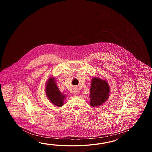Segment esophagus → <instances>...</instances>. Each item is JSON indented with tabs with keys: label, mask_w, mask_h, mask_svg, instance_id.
<instances>
[{
	"label": "esophagus",
	"mask_w": 152,
	"mask_h": 152,
	"mask_svg": "<svg viewBox=\"0 0 152 152\" xmlns=\"http://www.w3.org/2000/svg\"><path fill=\"white\" fill-rule=\"evenodd\" d=\"M75 92L76 94H77V91H75Z\"/></svg>",
	"instance_id": "obj_1"
}]
</instances>
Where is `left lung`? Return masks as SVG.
<instances>
[{
    "label": "left lung",
    "mask_w": 152,
    "mask_h": 152,
    "mask_svg": "<svg viewBox=\"0 0 152 152\" xmlns=\"http://www.w3.org/2000/svg\"><path fill=\"white\" fill-rule=\"evenodd\" d=\"M110 87L107 81L100 78L93 77L91 85L90 105L92 107L100 106L107 100Z\"/></svg>",
    "instance_id": "1"
}]
</instances>
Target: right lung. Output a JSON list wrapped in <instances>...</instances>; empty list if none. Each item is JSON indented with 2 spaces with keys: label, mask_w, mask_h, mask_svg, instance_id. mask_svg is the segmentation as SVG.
Here are the masks:
<instances>
[{
  "label": "right lung",
  "mask_w": 152,
  "mask_h": 152,
  "mask_svg": "<svg viewBox=\"0 0 152 152\" xmlns=\"http://www.w3.org/2000/svg\"><path fill=\"white\" fill-rule=\"evenodd\" d=\"M45 94L50 102L57 107H60L64 105L66 98L58 90L55 83L54 77H50L45 85Z\"/></svg>",
  "instance_id": "right-lung-1"
}]
</instances>
